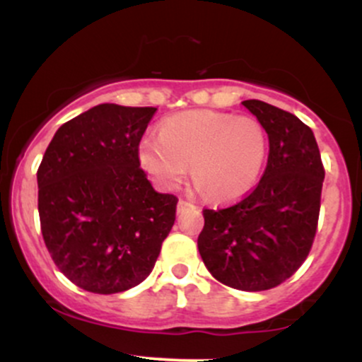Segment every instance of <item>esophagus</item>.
Here are the masks:
<instances>
[{
    "label": "esophagus",
    "instance_id": "34e87169",
    "mask_svg": "<svg viewBox=\"0 0 362 362\" xmlns=\"http://www.w3.org/2000/svg\"><path fill=\"white\" fill-rule=\"evenodd\" d=\"M192 207H194L192 202H189V201H178V204H177V211H178V213H184V211H187V209H192Z\"/></svg>",
    "mask_w": 362,
    "mask_h": 362
}]
</instances>
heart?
<instances>
[{"label":"heart","mask_w":362,"mask_h":362,"mask_svg":"<svg viewBox=\"0 0 362 362\" xmlns=\"http://www.w3.org/2000/svg\"><path fill=\"white\" fill-rule=\"evenodd\" d=\"M267 151V132L259 120L216 110L172 115L160 134H146L139 143L141 165L158 185L177 189L190 165L195 187L218 202L250 192Z\"/></svg>","instance_id":"heart-1"}]
</instances>
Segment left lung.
Returning a JSON list of instances; mask_svg holds the SVG:
<instances>
[{
	"instance_id": "obj_1",
	"label": "left lung",
	"mask_w": 362,
	"mask_h": 362,
	"mask_svg": "<svg viewBox=\"0 0 362 362\" xmlns=\"http://www.w3.org/2000/svg\"><path fill=\"white\" fill-rule=\"evenodd\" d=\"M242 105L267 132V167L243 201L202 211L197 247L219 282L240 291H265L293 276L308 257L325 170L313 131L296 115L262 100Z\"/></svg>"
}]
</instances>
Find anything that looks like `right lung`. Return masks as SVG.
Here are the masks:
<instances>
[{
	"instance_id": "right-lung-1",
	"label": "right lung",
	"mask_w": 362,
	"mask_h": 362,
	"mask_svg": "<svg viewBox=\"0 0 362 362\" xmlns=\"http://www.w3.org/2000/svg\"><path fill=\"white\" fill-rule=\"evenodd\" d=\"M155 107L100 103L57 129L37 170L40 230L78 288L122 293L151 274L178 199L153 189L139 141Z\"/></svg>"
}]
</instances>
